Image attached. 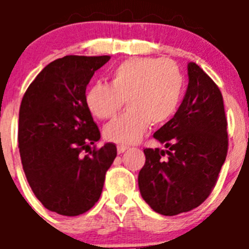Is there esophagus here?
Returning a JSON list of instances; mask_svg holds the SVG:
<instances>
[{
	"label": "esophagus",
	"mask_w": 249,
	"mask_h": 249,
	"mask_svg": "<svg viewBox=\"0 0 249 249\" xmlns=\"http://www.w3.org/2000/svg\"><path fill=\"white\" fill-rule=\"evenodd\" d=\"M129 147L128 146H124V144H120V146H117V152L118 153H123L124 151H127Z\"/></svg>",
	"instance_id": "1"
}]
</instances>
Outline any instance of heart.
<instances>
[{
  "mask_svg": "<svg viewBox=\"0 0 249 249\" xmlns=\"http://www.w3.org/2000/svg\"><path fill=\"white\" fill-rule=\"evenodd\" d=\"M184 78L177 63L167 58L127 59L109 73V85L96 82L86 92V106L94 117L113 118L127 100L128 109L105 128L116 143H136L151 123L163 124L173 117L182 100Z\"/></svg>",
  "mask_w": 249,
  "mask_h": 249,
  "instance_id": "1",
  "label": "heart"
}]
</instances>
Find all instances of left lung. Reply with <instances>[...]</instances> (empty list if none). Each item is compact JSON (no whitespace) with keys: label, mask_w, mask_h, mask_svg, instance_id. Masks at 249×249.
I'll use <instances>...</instances> for the list:
<instances>
[{"label":"left lung","mask_w":249,"mask_h":249,"mask_svg":"<svg viewBox=\"0 0 249 249\" xmlns=\"http://www.w3.org/2000/svg\"><path fill=\"white\" fill-rule=\"evenodd\" d=\"M188 87L173 118L153 137L166 146L143 149L138 175L142 198L155 212L176 215L203 203L214 188L228 151L227 118L218 86L188 63Z\"/></svg>","instance_id":"8db88e82"}]
</instances>
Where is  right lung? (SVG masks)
Instances as JSON below:
<instances>
[{"instance_id":"add662e5","label":"right lung","mask_w":249,"mask_h":249,"mask_svg":"<svg viewBox=\"0 0 249 249\" xmlns=\"http://www.w3.org/2000/svg\"><path fill=\"white\" fill-rule=\"evenodd\" d=\"M109 56H65L46 66L23 94L18 148L31 190L47 210L78 215L100 199L113 143L92 147L100 129L86 106V87Z\"/></svg>"}]
</instances>
